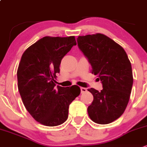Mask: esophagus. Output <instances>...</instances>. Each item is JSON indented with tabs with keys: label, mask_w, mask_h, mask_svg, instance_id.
Instances as JSON below:
<instances>
[{
	"label": "esophagus",
	"mask_w": 147,
	"mask_h": 147,
	"mask_svg": "<svg viewBox=\"0 0 147 147\" xmlns=\"http://www.w3.org/2000/svg\"><path fill=\"white\" fill-rule=\"evenodd\" d=\"M87 91V90L86 88H84V87H81V92H82V93H84V92H86Z\"/></svg>",
	"instance_id": "obj_1"
}]
</instances>
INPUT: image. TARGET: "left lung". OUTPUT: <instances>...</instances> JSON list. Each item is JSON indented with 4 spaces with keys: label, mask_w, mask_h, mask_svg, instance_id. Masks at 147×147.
Segmentation results:
<instances>
[{
    "label": "left lung",
    "mask_w": 147,
    "mask_h": 147,
    "mask_svg": "<svg viewBox=\"0 0 147 147\" xmlns=\"http://www.w3.org/2000/svg\"><path fill=\"white\" fill-rule=\"evenodd\" d=\"M77 44L103 84L100 92L88 90L94 98L87 109L89 116L95 123H111L128 103L133 82L131 63L123 48L103 34L79 36Z\"/></svg>",
    "instance_id": "left-lung-1"
}]
</instances>
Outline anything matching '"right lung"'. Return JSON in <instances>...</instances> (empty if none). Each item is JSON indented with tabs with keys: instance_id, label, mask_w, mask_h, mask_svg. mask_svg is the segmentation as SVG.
<instances>
[{
	"instance_id": "obj_1",
	"label": "right lung",
	"mask_w": 147,
	"mask_h": 147,
	"mask_svg": "<svg viewBox=\"0 0 147 147\" xmlns=\"http://www.w3.org/2000/svg\"><path fill=\"white\" fill-rule=\"evenodd\" d=\"M76 45L74 36H45L25 51L17 70L18 90L26 109L37 122L47 126L66 121L71 102L80 94L79 87H55L65 55Z\"/></svg>"
}]
</instances>
